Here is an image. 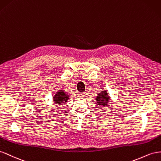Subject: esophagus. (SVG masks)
<instances>
[{"label":"esophagus","instance_id":"1","mask_svg":"<svg viewBox=\"0 0 161 161\" xmlns=\"http://www.w3.org/2000/svg\"><path fill=\"white\" fill-rule=\"evenodd\" d=\"M78 95H79V96H80V97H84V96H86V93L85 92H79Z\"/></svg>","mask_w":161,"mask_h":161}]
</instances>
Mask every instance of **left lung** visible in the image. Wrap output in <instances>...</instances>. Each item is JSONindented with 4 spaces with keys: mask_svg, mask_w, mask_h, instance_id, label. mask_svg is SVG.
<instances>
[{
    "mask_svg": "<svg viewBox=\"0 0 161 161\" xmlns=\"http://www.w3.org/2000/svg\"><path fill=\"white\" fill-rule=\"evenodd\" d=\"M110 100V97L108 94L107 93V91L100 92V93L98 94L97 96V100L96 102L100 105V107H104L108 103V101Z\"/></svg>",
    "mask_w": 161,
    "mask_h": 161,
    "instance_id": "8db88e82",
    "label": "left lung"
}]
</instances>
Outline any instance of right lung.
Returning <instances> with one entry per match:
<instances>
[{
  "instance_id": "1",
  "label": "right lung",
  "mask_w": 161,
  "mask_h": 161,
  "mask_svg": "<svg viewBox=\"0 0 161 161\" xmlns=\"http://www.w3.org/2000/svg\"><path fill=\"white\" fill-rule=\"evenodd\" d=\"M69 99L68 94L65 93L63 90H59L55 94L53 97V100L54 103L62 104L64 103H66Z\"/></svg>"
}]
</instances>
